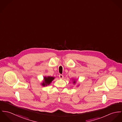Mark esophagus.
Here are the masks:
<instances>
[{"label":"esophagus","instance_id":"1","mask_svg":"<svg viewBox=\"0 0 122 122\" xmlns=\"http://www.w3.org/2000/svg\"><path fill=\"white\" fill-rule=\"evenodd\" d=\"M59 77H60V78H61V79L63 78V77H64V76H63L62 75H61V74H60V75H59Z\"/></svg>","mask_w":122,"mask_h":122}]
</instances>
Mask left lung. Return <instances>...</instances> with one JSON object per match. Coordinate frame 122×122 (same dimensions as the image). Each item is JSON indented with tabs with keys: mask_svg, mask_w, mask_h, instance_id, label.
<instances>
[{
	"mask_svg": "<svg viewBox=\"0 0 122 122\" xmlns=\"http://www.w3.org/2000/svg\"><path fill=\"white\" fill-rule=\"evenodd\" d=\"M74 83H75V81H74Z\"/></svg>",
	"mask_w": 122,
	"mask_h": 122,
	"instance_id": "left-lung-1",
	"label": "left lung"
}]
</instances>
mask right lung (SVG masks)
I'll use <instances>...</instances> for the list:
<instances>
[{
	"instance_id": "add662e5",
	"label": "right lung",
	"mask_w": 122,
	"mask_h": 122,
	"mask_svg": "<svg viewBox=\"0 0 122 122\" xmlns=\"http://www.w3.org/2000/svg\"><path fill=\"white\" fill-rule=\"evenodd\" d=\"M54 79V77L52 76H48V77H44V82H43L42 85L45 86V85L50 84L52 80Z\"/></svg>"
}]
</instances>
